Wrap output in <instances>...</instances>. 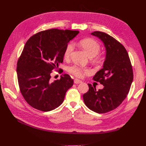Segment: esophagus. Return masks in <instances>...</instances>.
<instances>
[{
	"label": "esophagus",
	"instance_id": "1",
	"mask_svg": "<svg viewBox=\"0 0 146 146\" xmlns=\"http://www.w3.org/2000/svg\"><path fill=\"white\" fill-rule=\"evenodd\" d=\"M74 83H75V84H80V83H82V82L81 81V80H78V79H75L74 80Z\"/></svg>",
	"mask_w": 146,
	"mask_h": 146
}]
</instances>
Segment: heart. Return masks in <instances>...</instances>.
I'll return each mask as SVG.
<instances>
[{
    "mask_svg": "<svg viewBox=\"0 0 146 146\" xmlns=\"http://www.w3.org/2000/svg\"><path fill=\"white\" fill-rule=\"evenodd\" d=\"M80 44L89 57L94 58V60L97 61L100 60V56L97 55L100 51V45L96 40L92 38L84 39L80 41ZM74 47L75 46L73 42H71L66 45L64 51V58L65 59L70 58L71 52L73 51ZM68 71L77 77H82L84 73H90V70L88 68L80 66L76 64L68 67Z\"/></svg>",
    "mask_w": 146,
    "mask_h": 146,
    "instance_id": "obj_1",
    "label": "heart"
}]
</instances>
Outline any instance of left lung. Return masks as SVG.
I'll list each match as a JSON object with an SVG mask.
<instances>
[{"mask_svg": "<svg viewBox=\"0 0 146 146\" xmlns=\"http://www.w3.org/2000/svg\"><path fill=\"white\" fill-rule=\"evenodd\" d=\"M92 35L100 39L106 49L103 68L93 78L104 88L97 91L88 83V91L83 97L91 110L104 113L115 109L126 98L133 81L132 67L128 52L120 42L103 32L95 31Z\"/></svg>", "mask_w": 146, "mask_h": 146, "instance_id": "obj_1", "label": "left lung"}]
</instances>
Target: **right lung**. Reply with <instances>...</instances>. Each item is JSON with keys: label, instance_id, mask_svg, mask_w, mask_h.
<instances>
[{"label": "right lung", "instance_id": "1", "mask_svg": "<svg viewBox=\"0 0 146 146\" xmlns=\"http://www.w3.org/2000/svg\"><path fill=\"white\" fill-rule=\"evenodd\" d=\"M78 33L51 29L36 33L27 40L17 61V75L21 94L33 108L48 111L63 102L73 80L64 74L51 82V73L63 63L66 45Z\"/></svg>", "mask_w": 146, "mask_h": 146}]
</instances>
